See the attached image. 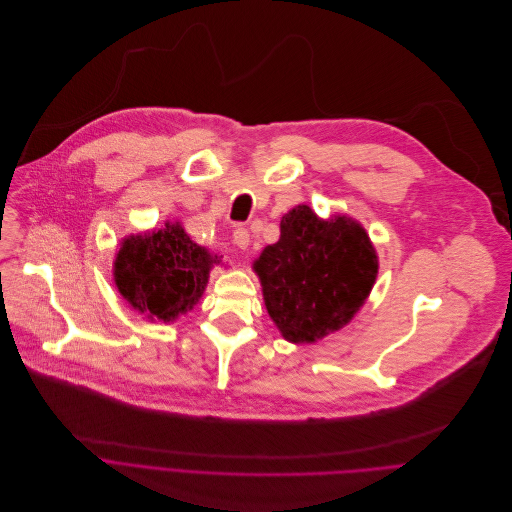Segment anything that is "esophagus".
Returning <instances> with one entry per match:
<instances>
[{
    "instance_id": "1",
    "label": "esophagus",
    "mask_w": 512,
    "mask_h": 512,
    "mask_svg": "<svg viewBox=\"0 0 512 512\" xmlns=\"http://www.w3.org/2000/svg\"><path fill=\"white\" fill-rule=\"evenodd\" d=\"M233 241H235V246H237V248L246 250V248L250 246V233H248V229L237 227V229L233 231Z\"/></svg>"
}]
</instances>
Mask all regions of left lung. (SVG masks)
Masks as SVG:
<instances>
[{"label": "left lung", "instance_id": "1", "mask_svg": "<svg viewBox=\"0 0 512 512\" xmlns=\"http://www.w3.org/2000/svg\"><path fill=\"white\" fill-rule=\"evenodd\" d=\"M377 254L350 216H316L306 204L281 218V237L254 260L264 306L291 344H314L342 329L367 302Z\"/></svg>", "mask_w": 512, "mask_h": 512}]
</instances>
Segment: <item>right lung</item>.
<instances>
[{
    "label": "right lung",
    "mask_w": 512,
    "mask_h": 512,
    "mask_svg": "<svg viewBox=\"0 0 512 512\" xmlns=\"http://www.w3.org/2000/svg\"><path fill=\"white\" fill-rule=\"evenodd\" d=\"M212 256L181 223L129 235L114 260V283L135 310L152 321H175L196 306L208 285Z\"/></svg>",
    "instance_id": "add662e5"
}]
</instances>
